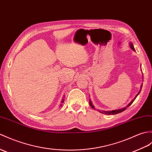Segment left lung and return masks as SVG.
<instances>
[{"label":"left lung","instance_id":"1","mask_svg":"<svg viewBox=\"0 0 152 152\" xmlns=\"http://www.w3.org/2000/svg\"><path fill=\"white\" fill-rule=\"evenodd\" d=\"M129 47L131 48L132 50H133V51H135V48H134V47H133V43H131V42H130V43H129ZM142 84L141 85V86H140V91H139V93L137 94V95L135 96V97L133 98V99L129 102V103L126 105V107H123V108H121V109H115V110H112V111H102V110H99V109H98V111H99L100 113H103V114H105V115H116V114H118V113H121V112H122V111H124V110H126V109L128 107H129V105H131L132 104V103L133 102V101L135 100V98H137V96H138V95L139 94V93H140V91H141V89H142ZM89 104H90V105H91V107H92V108H93V109H95V108H94V105H93V104H92V102H91V99L89 100Z\"/></svg>","mask_w":152,"mask_h":152}]
</instances>
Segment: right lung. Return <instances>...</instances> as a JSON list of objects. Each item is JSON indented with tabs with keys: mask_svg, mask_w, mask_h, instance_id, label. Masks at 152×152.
<instances>
[{
	"mask_svg": "<svg viewBox=\"0 0 152 152\" xmlns=\"http://www.w3.org/2000/svg\"><path fill=\"white\" fill-rule=\"evenodd\" d=\"M64 98H65V97H64ZM63 102H64V98H63V100H62V101H61V103H63ZM61 105H62V104L60 105V106H61Z\"/></svg>",
	"mask_w": 152,
	"mask_h": 152,
	"instance_id": "1",
	"label": "right lung"
}]
</instances>
